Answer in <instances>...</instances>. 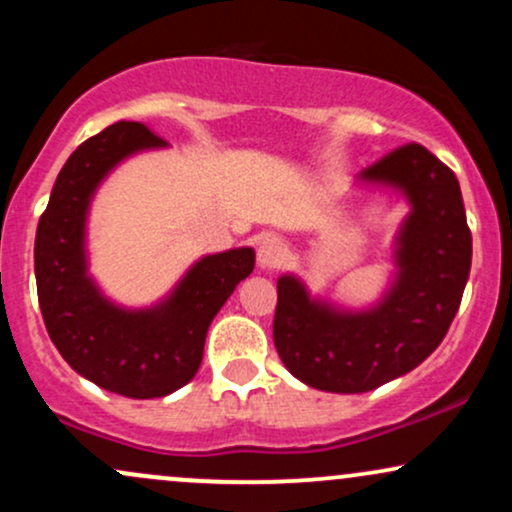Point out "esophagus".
<instances>
[{"label": "esophagus", "mask_w": 512, "mask_h": 512, "mask_svg": "<svg viewBox=\"0 0 512 512\" xmlns=\"http://www.w3.org/2000/svg\"><path fill=\"white\" fill-rule=\"evenodd\" d=\"M284 260H286V245L274 236L264 238L260 248H257V264H260V269H276L284 264Z\"/></svg>", "instance_id": "34e87169"}]
</instances>
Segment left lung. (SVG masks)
<instances>
[{
	"label": "left lung",
	"instance_id": "left-lung-1",
	"mask_svg": "<svg viewBox=\"0 0 512 512\" xmlns=\"http://www.w3.org/2000/svg\"><path fill=\"white\" fill-rule=\"evenodd\" d=\"M356 185L409 207L392 238V274L378 301L351 308L313 293L291 272L276 279L279 358L293 378L337 395L370 392L424 363L448 334L472 267L460 182L424 146L392 151Z\"/></svg>",
	"mask_w": 512,
	"mask_h": 512
}]
</instances>
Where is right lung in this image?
Listing matches in <instances>:
<instances>
[{
	"mask_svg": "<svg viewBox=\"0 0 512 512\" xmlns=\"http://www.w3.org/2000/svg\"><path fill=\"white\" fill-rule=\"evenodd\" d=\"M168 149L149 127L115 122L86 139L57 175L35 233V281L45 327L64 361L103 390L166 397L199 370L216 313L255 269V250L199 257L156 303L127 308L88 272V214L108 175L127 158Z\"/></svg>",
	"mask_w": 512,
	"mask_h": 512,
	"instance_id": "add662e5",
	"label": "right lung"
}]
</instances>
